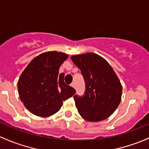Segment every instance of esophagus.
Returning <instances> with one entry per match:
<instances>
[{
  "mask_svg": "<svg viewBox=\"0 0 149 149\" xmlns=\"http://www.w3.org/2000/svg\"><path fill=\"white\" fill-rule=\"evenodd\" d=\"M70 86H72L73 88H76V85H75L74 83H72V84H70Z\"/></svg>",
  "mask_w": 149,
  "mask_h": 149,
  "instance_id": "esophagus-1",
  "label": "esophagus"
}]
</instances>
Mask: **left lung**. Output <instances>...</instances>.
Here are the masks:
<instances>
[{
	"mask_svg": "<svg viewBox=\"0 0 149 149\" xmlns=\"http://www.w3.org/2000/svg\"><path fill=\"white\" fill-rule=\"evenodd\" d=\"M85 81L84 95L73 96L80 115L88 121L109 118L121 99L122 86L109 63L98 55L88 53L71 56Z\"/></svg>",
	"mask_w": 149,
	"mask_h": 149,
	"instance_id": "obj_1",
	"label": "left lung"
}]
</instances>
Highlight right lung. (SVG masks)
<instances>
[{
    "label": "right lung",
    "instance_id": "add662e5",
    "mask_svg": "<svg viewBox=\"0 0 149 149\" xmlns=\"http://www.w3.org/2000/svg\"><path fill=\"white\" fill-rule=\"evenodd\" d=\"M68 56L49 51L33 59L18 82L20 98L25 107L38 116L47 117L59 111L65 101L76 93L64 82L59 68Z\"/></svg>",
    "mask_w": 149,
    "mask_h": 149
}]
</instances>
